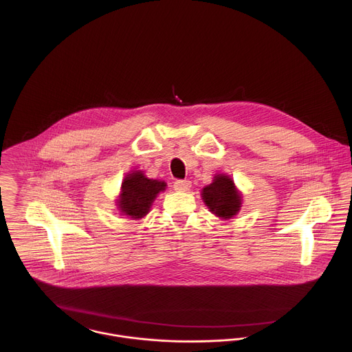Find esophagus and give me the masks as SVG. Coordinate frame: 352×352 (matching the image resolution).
I'll use <instances>...</instances> for the list:
<instances>
[{
	"label": "esophagus",
	"instance_id": "obj_1",
	"mask_svg": "<svg viewBox=\"0 0 352 352\" xmlns=\"http://www.w3.org/2000/svg\"><path fill=\"white\" fill-rule=\"evenodd\" d=\"M173 188L176 191H182V192H186L191 188V182L190 180H176L173 183Z\"/></svg>",
	"mask_w": 352,
	"mask_h": 352
}]
</instances>
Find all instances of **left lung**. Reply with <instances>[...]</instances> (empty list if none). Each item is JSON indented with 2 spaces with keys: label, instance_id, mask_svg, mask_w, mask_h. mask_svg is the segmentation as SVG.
<instances>
[{
  "label": "left lung",
  "instance_id": "1",
  "mask_svg": "<svg viewBox=\"0 0 352 352\" xmlns=\"http://www.w3.org/2000/svg\"><path fill=\"white\" fill-rule=\"evenodd\" d=\"M203 201L210 211L221 218H232L241 207V197L230 177L218 175L214 182L201 191Z\"/></svg>",
  "mask_w": 352,
  "mask_h": 352
}]
</instances>
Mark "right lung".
Returning <instances> with one entry per match:
<instances>
[{"label":"right lung","instance_id":"obj_1","mask_svg":"<svg viewBox=\"0 0 352 352\" xmlns=\"http://www.w3.org/2000/svg\"><path fill=\"white\" fill-rule=\"evenodd\" d=\"M166 184L164 182L153 180L144 176L142 172H134L129 175L122 183V194L119 207L134 219L142 218L149 212L151 203L160 191H164Z\"/></svg>","mask_w":352,"mask_h":352}]
</instances>
